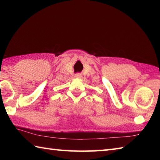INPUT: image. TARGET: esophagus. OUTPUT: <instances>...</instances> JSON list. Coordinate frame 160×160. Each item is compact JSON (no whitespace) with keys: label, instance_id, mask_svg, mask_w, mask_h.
Instances as JSON below:
<instances>
[{"label":"esophagus","instance_id":"1","mask_svg":"<svg viewBox=\"0 0 160 160\" xmlns=\"http://www.w3.org/2000/svg\"><path fill=\"white\" fill-rule=\"evenodd\" d=\"M75 76H76V78H82V74H81L80 73H77L76 75H75Z\"/></svg>","mask_w":160,"mask_h":160}]
</instances>
